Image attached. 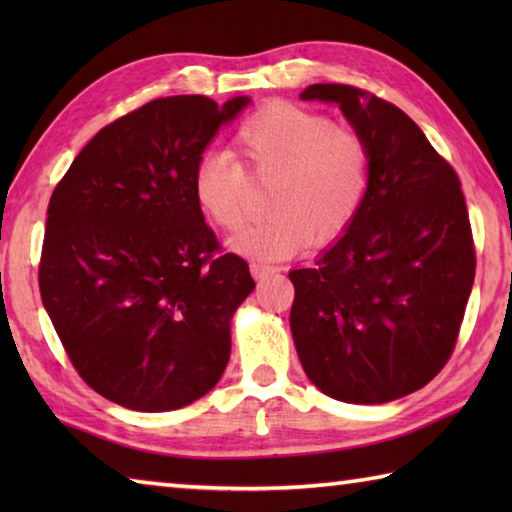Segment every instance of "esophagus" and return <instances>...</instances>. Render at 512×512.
<instances>
[{"mask_svg":"<svg viewBox=\"0 0 512 512\" xmlns=\"http://www.w3.org/2000/svg\"><path fill=\"white\" fill-rule=\"evenodd\" d=\"M275 271H277V268L268 266V264H259V262H253V264H250V273H253L255 280H262V277L273 275Z\"/></svg>","mask_w":512,"mask_h":512,"instance_id":"esophagus-1","label":"esophagus"}]
</instances>
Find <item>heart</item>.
<instances>
[{"label": "heart", "instance_id": "b5f03b06", "mask_svg": "<svg viewBox=\"0 0 512 512\" xmlns=\"http://www.w3.org/2000/svg\"><path fill=\"white\" fill-rule=\"evenodd\" d=\"M235 144L255 176L271 178V214L248 223L232 248L255 259H287L311 239L332 241L348 230L368 192L370 151L348 126L323 112L271 101L237 126ZM192 194L207 221L235 230L244 221L248 173L228 151H205L194 164Z\"/></svg>", "mask_w": 512, "mask_h": 512}]
</instances>
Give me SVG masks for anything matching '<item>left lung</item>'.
Listing matches in <instances>:
<instances>
[{
  "mask_svg": "<svg viewBox=\"0 0 512 512\" xmlns=\"http://www.w3.org/2000/svg\"><path fill=\"white\" fill-rule=\"evenodd\" d=\"M341 108L370 151L354 221L314 266L296 268L291 334L311 384L350 404L420 391L454 352L474 284L461 180L393 103L341 83L300 94Z\"/></svg>",
  "mask_w": 512,
  "mask_h": 512,
  "instance_id": "left-lung-1",
  "label": "left lung"
}]
</instances>
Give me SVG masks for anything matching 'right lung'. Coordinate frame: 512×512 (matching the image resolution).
<instances>
[{
  "mask_svg": "<svg viewBox=\"0 0 512 512\" xmlns=\"http://www.w3.org/2000/svg\"><path fill=\"white\" fill-rule=\"evenodd\" d=\"M248 103L149 101L101 128L51 194L42 305L85 384L126 409L192 404L228 366L230 320L255 282L246 259L219 255L192 173Z\"/></svg>",
  "mask_w": 512,
  "mask_h": 512,
  "instance_id": "right-lung-1",
  "label": "right lung"
}]
</instances>
